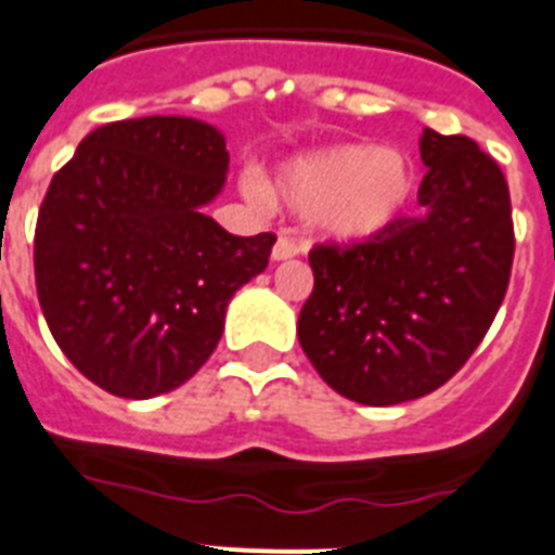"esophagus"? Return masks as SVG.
Here are the masks:
<instances>
[{
  "label": "esophagus",
  "mask_w": 555,
  "mask_h": 555,
  "mask_svg": "<svg viewBox=\"0 0 555 555\" xmlns=\"http://www.w3.org/2000/svg\"><path fill=\"white\" fill-rule=\"evenodd\" d=\"M300 246L295 244V241H288V237H281V241H278V244L272 246V260L274 263H281V260H292V258H297V255H300Z\"/></svg>",
  "instance_id": "1"
}]
</instances>
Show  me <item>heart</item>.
<instances>
[{
  "mask_svg": "<svg viewBox=\"0 0 555 555\" xmlns=\"http://www.w3.org/2000/svg\"><path fill=\"white\" fill-rule=\"evenodd\" d=\"M420 172L397 146L328 144L292 155L274 176L272 195L304 215L320 237L334 244H369L386 237L409 215ZM249 198L269 201L263 178H244Z\"/></svg>",
  "mask_w": 555,
  "mask_h": 555,
  "instance_id": "b5f03b06",
  "label": "heart"
}]
</instances>
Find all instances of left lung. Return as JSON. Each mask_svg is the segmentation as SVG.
<instances>
[{
	"label": "left lung",
	"instance_id": "left-lung-1",
	"mask_svg": "<svg viewBox=\"0 0 555 555\" xmlns=\"http://www.w3.org/2000/svg\"><path fill=\"white\" fill-rule=\"evenodd\" d=\"M423 212L386 237L309 251L314 288L297 340L328 386L360 405L437 391L496 318L514 263L507 181L465 135L425 127Z\"/></svg>",
	"mask_w": 555,
	"mask_h": 555
}]
</instances>
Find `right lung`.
I'll use <instances>...</instances> for the list:
<instances>
[{
	"label": "right lung",
	"instance_id": "1",
	"mask_svg": "<svg viewBox=\"0 0 555 555\" xmlns=\"http://www.w3.org/2000/svg\"><path fill=\"white\" fill-rule=\"evenodd\" d=\"M229 172L223 132L186 116L93 130L41 201L36 292L59 349L124 400L184 386L274 235H232L204 206Z\"/></svg>",
	"mask_w": 555,
	"mask_h": 555
}]
</instances>
